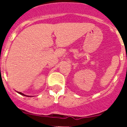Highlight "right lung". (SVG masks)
<instances>
[{
  "instance_id": "add662e5",
  "label": "right lung",
  "mask_w": 127,
  "mask_h": 127,
  "mask_svg": "<svg viewBox=\"0 0 127 127\" xmlns=\"http://www.w3.org/2000/svg\"><path fill=\"white\" fill-rule=\"evenodd\" d=\"M18 94H21V95H24V96H27V97H29V96H27V95H24V94H22V92H18Z\"/></svg>"
}]
</instances>
